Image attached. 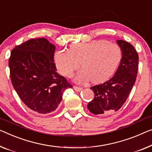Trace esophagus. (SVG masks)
I'll return each mask as SVG.
<instances>
[{
	"label": "esophagus",
	"instance_id": "34e87169",
	"mask_svg": "<svg viewBox=\"0 0 152 152\" xmlns=\"http://www.w3.org/2000/svg\"><path fill=\"white\" fill-rule=\"evenodd\" d=\"M74 89L76 91H77V92H80V91L83 90L82 88L80 87H77V86H74Z\"/></svg>",
	"mask_w": 152,
	"mask_h": 152
}]
</instances>
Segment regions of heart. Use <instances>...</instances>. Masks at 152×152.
Returning a JSON list of instances; mask_svg holds the SVG:
<instances>
[{
    "label": "heart",
    "mask_w": 152,
    "mask_h": 152,
    "mask_svg": "<svg viewBox=\"0 0 152 152\" xmlns=\"http://www.w3.org/2000/svg\"><path fill=\"white\" fill-rule=\"evenodd\" d=\"M121 58V47L103 39L74 43L69 46V51L58 50L54 55L58 72L68 78L73 76L81 63L83 69L75 78L80 83L91 80L99 84L108 80L118 68Z\"/></svg>",
    "instance_id": "b5f03b06"
}]
</instances>
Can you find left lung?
<instances>
[{
  "instance_id": "left-lung-1",
  "label": "left lung",
  "mask_w": 152,
  "mask_h": 152,
  "mask_svg": "<svg viewBox=\"0 0 152 152\" xmlns=\"http://www.w3.org/2000/svg\"><path fill=\"white\" fill-rule=\"evenodd\" d=\"M122 50L118 69L110 80L91 87L95 97L88 103L87 108L95 115H107L117 111L134 86L139 67V55L134 47L124 40H117Z\"/></svg>"
}]
</instances>
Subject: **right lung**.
I'll return each mask as SVG.
<instances>
[{"label":"right lung","instance_id":"right-lung-1","mask_svg":"<svg viewBox=\"0 0 152 152\" xmlns=\"http://www.w3.org/2000/svg\"><path fill=\"white\" fill-rule=\"evenodd\" d=\"M55 46L46 38L26 41L11 50V80L27 107L39 114L56 109L63 92L72 85L56 72Z\"/></svg>","mask_w":152,"mask_h":152}]
</instances>
